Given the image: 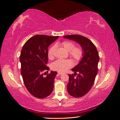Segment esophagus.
Returning <instances> with one entry per match:
<instances>
[{
    "instance_id": "34e87169",
    "label": "esophagus",
    "mask_w": 120,
    "mask_h": 120,
    "mask_svg": "<svg viewBox=\"0 0 120 120\" xmlns=\"http://www.w3.org/2000/svg\"><path fill=\"white\" fill-rule=\"evenodd\" d=\"M58 74H59V75H61V74H63V72H58Z\"/></svg>"
}]
</instances>
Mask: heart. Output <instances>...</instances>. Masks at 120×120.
I'll list each match as a JSON object with an SVG mask.
<instances>
[{"label": "heart", "mask_w": 120, "mask_h": 120, "mask_svg": "<svg viewBox=\"0 0 120 120\" xmlns=\"http://www.w3.org/2000/svg\"><path fill=\"white\" fill-rule=\"evenodd\" d=\"M63 46L67 51L69 52L70 56L76 61L80 60L83 56V50L81 46L75 47V43L70 41H64L61 43ZM56 48V45H53L49 51V57L53 56V52ZM72 66V63L70 60L59 59L53 62L52 64L53 70L59 72H63Z\"/></svg>", "instance_id": "heart-1"}]
</instances>
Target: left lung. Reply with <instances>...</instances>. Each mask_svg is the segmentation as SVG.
<instances>
[{
	"label": "left lung",
	"mask_w": 120,
	"mask_h": 120,
	"mask_svg": "<svg viewBox=\"0 0 120 120\" xmlns=\"http://www.w3.org/2000/svg\"><path fill=\"white\" fill-rule=\"evenodd\" d=\"M64 38L77 42L83 50L80 62L71 69L75 74L68 75L69 81L67 86L68 92L71 96L79 98L88 93L94 85L98 73L99 53L92 41L82 35H69L64 36ZM77 72H79L78 75ZM75 74L77 75L75 77Z\"/></svg>",
	"instance_id": "obj_1"
}]
</instances>
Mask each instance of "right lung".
<instances>
[{
    "label": "right lung",
    "instance_id": "obj_1",
    "mask_svg": "<svg viewBox=\"0 0 120 120\" xmlns=\"http://www.w3.org/2000/svg\"><path fill=\"white\" fill-rule=\"evenodd\" d=\"M59 37L35 35L27 40L21 49L19 57L21 74L28 91L36 98H46L53 90L57 72L51 71L46 77H43L42 72L49 70L46 66L48 48Z\"/></svg>",
    "mask_w": 120,
    "mask_h": 120
}]
</instances>
